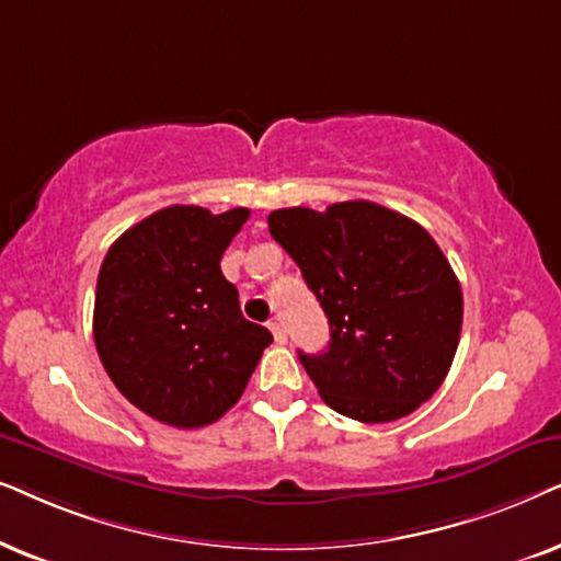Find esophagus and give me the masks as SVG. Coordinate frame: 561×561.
Listing matches in <instances>:
<instances>
[{"label": "esophagus", "mask_w": 561, "mask_h": 561, "mask_svg": "<svg viewBox=\"0 0 561 561\" xmlns=\"http://www.w3.org/2000/svg\"><path fill=\"white\" fill-rule=\"evenodd\" d=\"M268 328H272L276 343H287V331H285V325L279 323V320H272V323H268Z\"/></svg>", "instance_id": "obj_1"}]
</instances>
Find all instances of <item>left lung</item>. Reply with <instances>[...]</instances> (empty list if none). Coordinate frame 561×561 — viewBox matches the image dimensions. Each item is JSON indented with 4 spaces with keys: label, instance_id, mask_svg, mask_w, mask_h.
I'll return each mask as SVG.
<instances>
[{
    "label": "left lung",
    "instance_id": "1",
    "mask_svg": "<svg viewBox=\"0 0 561 561\" xmlns=\"http://www.w3.org/2000/svg\"><path fill=\"white\" fill-rule=\"evenodd\" d=\"M268 233L325 310L331 343L300 362L335 413L390 423L449 375L461 335V287L428 230L367 199L325 213L285 207Z\"/></svg>",
    "mask_w": 561,
    "mask_h": 561
}]
</instances>
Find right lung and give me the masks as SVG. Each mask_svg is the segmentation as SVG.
<instances>
[{"label": "right lung", "mask_w": 561, "mask_h": 561, "mask_svg": "<svg viewBox=\"0 0 561 561\" xmlns=\"http://www.w3.org/2000/svg\"><path fill=\"white\" fill-rule=\"evenodd\" d=\"M249 215L163 207L110 245L96 276L102 367L133 405L174 428L226 415L272 343L264 325L243 318L238 289L220 272Z\"/></svg>", "instance_id": "obj_1"}]
</instances>
